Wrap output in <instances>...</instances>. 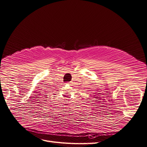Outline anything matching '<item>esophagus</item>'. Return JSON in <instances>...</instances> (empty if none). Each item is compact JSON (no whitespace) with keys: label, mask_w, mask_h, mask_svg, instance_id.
<instances>
[{"label":"esophagus","mask_w":147,"mask_h":147,"mask_svg":"<svg viewBox=\"0 0 147 147\" xmlns=\"http://www.w3.org/2000/svg\"><path fill=\"white\" fill-rule=\"evenodd\" d=\"M68 84H70V83H68Z\"/></svg>","instance_id":"obj_1"}]
</instances>
